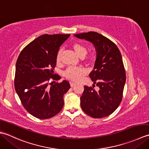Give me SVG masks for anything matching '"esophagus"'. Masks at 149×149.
I'll list each match as a JSON object with an SVG mask.
<instances>
[{"instance_id":"1","label":"esophagus","mask_w":149,"mask_h":149,"mask_svg":"<svg viewBox=\"0 0 149 149\" xmlns=\"http://www.w3.org/2000/svg\"><path fill=\"white\" fill-rule=\"evenodd\" d=\"M70 85H71V87H73V86H75L76 84L74 83V82H72V81H71V82H70Z\"/></svg>"}]
</instances>
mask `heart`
Returning a JSON list of instances; mask_svg holds the SVG:
<instances>
[{
    "instance_id": "b5f03b06",
    "label": "heart",
    "mask_w": 149,
    "mask_h": 149,
    "mask_svg": "<svg viewBox=\"0 0 149 149\" xmlns=\"http://www.w3.org/2000/svg\"><path fill=\"white\" fill-rule=\"evenodd\" d=\"M72 48H73L76 53L80 58H83L86 56L88 51L86 45L81 43H78V42L72 44ZM61 55L62 49H60L56 53V60L57 63H59L60 62ZM93 60L94 58L92 55H89L87 57V61L88 62H91L93 61ZM85 72H86V71L81 67H69L63 72V75L68 80L77 81L80 80V78L85 74Z\"/></svg>"
}]
</instances>
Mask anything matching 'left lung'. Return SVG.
<instances>
[{"label": "left lung", "instance_id": "obj_1", "mask_svg": "<svg viewBox=\"0 0 149 149\" xmlns=\"http://www.w3.org/2000/svg\"><path fill=\"white\" fill-rule=\"evenodd\" d=\"M74 36L91 42L97 53L89 77L99 90L94 89L95 85L84 86L80 97L81 107L91 117H106L116 110L122 100L126 74L121 53L113 42L98 33L90 31Z\"/></svg>", "mask_w": 149, "mask_h": 149}]
</instances>
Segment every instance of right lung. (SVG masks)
Returning a JSON list of instances; mask_svg holds the SVG:
<instances>
[{
  "mask_svg": "<svg viewBox=\"0 0 149 149\" xmlns=\"http://www.w3.org/2000/svg\"><path fill=\"white\" fill-rule=\"evenodd\" d=\"M70 34L38 36L21 51L16 63L15 89L24 107L38 119L55 116L63 107V96L70 89L67 80L60 83L54 73L59 47Z\"/></svg>",
  "mask_w": 149,
  "mask_h": 149,
  "instance_id": "1",
  "label": "right lung"
}]
</instances>
